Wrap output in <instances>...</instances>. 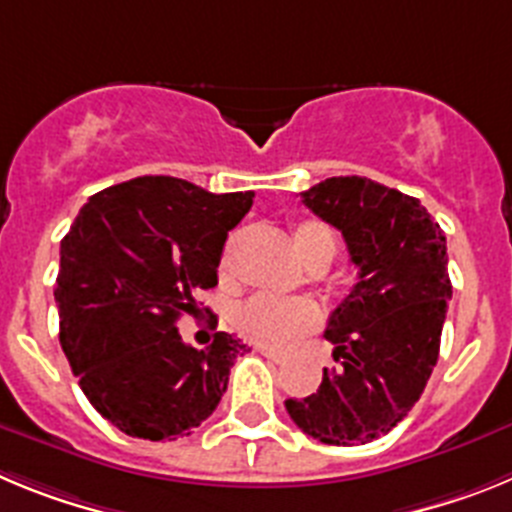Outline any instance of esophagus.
Listing matches in <instances>:
<instances>
[{
    "label": "esophagus",
    "instance_id": "obj_1",
    "mask_svg": "<svg viewBox=\"0 0 512 512\" xmlns=\"http://www.w3.org/2000/svg\"><path fill=\"white\" fill-rule=\"evenodd\" d=\"M256 351H259L261 356H266V359H269V361H274V364H284V361H287V356H284L282 351H274V348L256 346Z\"/></svg>",
    "mask_w": 512,
    "mask_h": 512
}]
</instances>
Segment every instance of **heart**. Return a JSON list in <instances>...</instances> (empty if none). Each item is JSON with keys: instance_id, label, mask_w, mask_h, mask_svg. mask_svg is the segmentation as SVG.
Instances as JSON below:
<instances>
[{"instance_id": "b5f03b06", "label": "heart", "mask_w": 512, "mask_h": 512, "mask_svg": "<svg viewBox=\"0 0 512 512\" xmlns=\"http://www.w3.org/2000/svg\"><path fill=\"white\" fill-rule=\"evenodd\" d=\"M292 243L305 264L315 259H333L336 235L320 220H300L292 228ZM223 277L228 274V261L220 266ZM320 310L307 297H274L256 295L233 312V325L248 341L266 348H287L310 330L318 328Z\"/></svg>"}]
</instances>
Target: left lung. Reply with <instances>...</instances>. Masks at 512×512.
Here are the masks:
<instances>
[{
    "mask_svg": "<svg viewBox=\"0 0 512 512\" xmlns=\"http://www.w3.org/2000/svg\"><path fill=\"white\" fill-rule=\"evenodd\" d=\"M302 202L341 230L359 282L325 330L338 366L284 408L318 441L369 443L413 410L438 361L451 300L446 235L420 200L366 176H330Z\"/></svg>",
    "mask_w": 512,
    "mask_h": 512,
    "instance_id": "obj_1",
    "label": "left lung"
}]
</instances>
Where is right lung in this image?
I'll return each mask as SVG.
<instances>
[{"mask_svg": "<svg viewBox=\"0 0 512 512\" xmlns=\"http://www.w3.org/2000/svg\"><path fill=\"white\" fill-rule=\"evenodd\" d=\"M251 205L253 192L138 176L89 197L61 241V348L81 392L122 433L189 436L228 390L248 348L228 333L194 348L176 323L200 318L197 295L217 284L228 230Z\"/></svg>", "mask_w": 512, "mask_h": 512, "instance_id": "add662e5", "label": "right lung"}]
</instances>
